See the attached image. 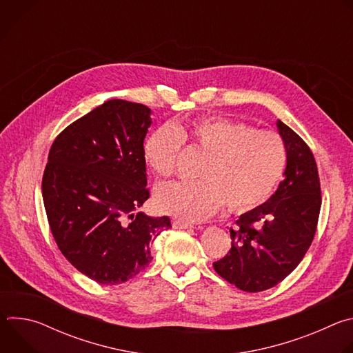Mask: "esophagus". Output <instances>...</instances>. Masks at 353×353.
Returning a JSON list of instances; mask_svg holds the SVG:
<instances>
[{"label": "esophagus", "mask_w": 353, "mask_h": 353, "mask_svg": "<svg viewBox=\"0 0 353 353\" xmlns=\"http://www.w3.org/2000/svg\"><path fill=\"white\" fill-rule=\"evenodd\" d=\"M173 228L174 229H191L194 226L191 223L184 222V221H173Z\"/></svg>", "instance_id": "obj_1"}]
</instances>
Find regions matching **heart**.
Returning <instances> with one entry per match:
<instances>
[{"label":"heart","mask_w":353,"mask_h":353,"mask_svg":"<svg viewBox=\"0 0 353 353\" xmlns=\"http://www.w3.org/2000/svg\"><path fill=\"white\" fill-rule=\"evenodd\" d=\"M184 139L207 155L198 183L174 181L158 188L161 212L185 222L214 215L222 204L243 214L264 204L281 181L288 150L274 131L256 130L223 117L198 119L188 125H163L145 142V161L161 177L174 173Z\"/></svg>","instance_id":"obj_1"}]
</instances>
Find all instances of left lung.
<instances>
[{"label":"left lung","instance_id":"1","mask_svg":"<svg viewBox=\"0 0 353 353\" xmlns=\"http://www.w3.org/2000/svg\"><path fill=\"white\" fill-rule=\"evenodd\" d=\"M288 163L276 191L230 228L232 248L215 271L244 292L267 290L303 260L319 222L321 188L316 159L307 143L281 120Z\"/></svg>","mask_w":353,"mask_h":353}]
</instances>
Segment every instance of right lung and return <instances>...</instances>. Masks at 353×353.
I'll use <instances>...</instances> for the list:
<instances>
[{
  "instance_id": "obj_1",
  "label": "right lung",
  "mask_w": 353,
  "mask_h": 353,
  "mask_svg": "<svg viewBox=\"0 0 353 353\" xmlns=\"http://www.w3.org/2000/svg\"><path fill=\"white\" fill-rule=\"evenodd\" d=\"M150 109L113 99L70 124L50 148L43 203L63 256L102 285L123 283L152 260L168 216L135 211L149 198L143 139Z\"/></svg>"
}]
</instances>
